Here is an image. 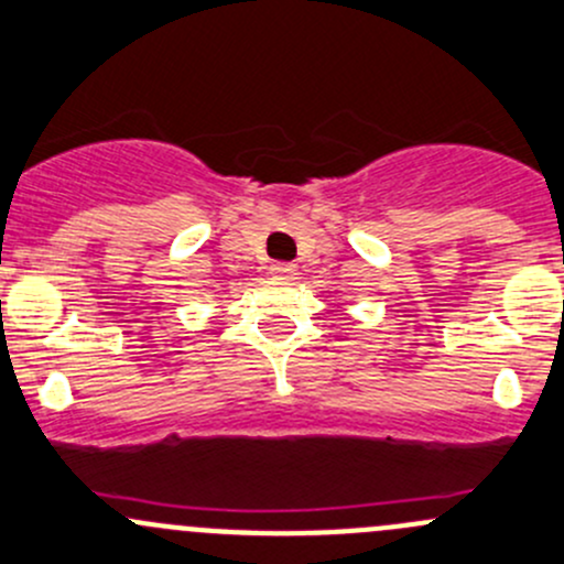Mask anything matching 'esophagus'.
<instances>
[{
    "mask_svg": "<svg viewBox=\"0 0 564 564\" xmlns=\"http://www.w3.org/2000/svg\"><path fill=\"white\" fill-rule=\"evenodd\" d=\"M294 264H286V262H272L270 264V275L272 278H292L294 275Z\"/></svg>",
    "mask_w": 564,
    "mask_h": 564,
    "instance_id": "obj_1",
    "label": "esophagus"
}]
</instances>
